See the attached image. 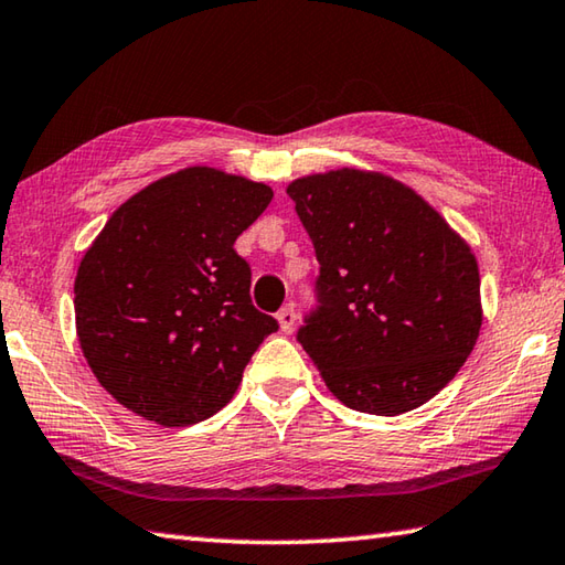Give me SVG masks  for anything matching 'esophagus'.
<instances>
[{
    "label": "esophagus",
    "instance_id": "esophagus-1",
    "mask_svg": "<svg viewBox=\"0 0 565 565\" xmlns=\"http://www.w3.org/2000/svg\"><path fill=\"white\" fill-rule=\"evenodd\" d=\"M276 319H279L281 331L289 333L294 329V323H296V311L291 309V306H286V309H281L279 313H276Z\"/></svg>",
    "mask_w": 565,
    "mask_h": 565
}]
</instances>
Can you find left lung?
Wrapping results in <instances>:
<instances>
[{"label":"left lung","mask_w":565,"mask_h":565,"mask_svg":"<svg viewBox=\"0 0 565 565\" xmlns=\"http://www.w3.org/2000/svg\"><path fill=\"white\" fill-rule=\"evenodd\" d=\"M286 194L321 264V309L299 341L323 384L361 414L424 406L481 331L471 246L424 196L381 171H321L294 179Z\"/></svg>","instance_id":"1"}]
</instances>
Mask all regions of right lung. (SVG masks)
<instances>
[{"label":"right lung","mask_w":565,"mask_h":565,"mask_svg":"<svg viewBox=\"0 0 565 565\" xmlns=\"http://www.w3.org/2000/svg\"><path fill=\"white\" fill-rule=\"evenodd\" d=\"M274 199L214 167L151 181L109 216L74 279L76 337L92 374L134 414L191 426L222 411L279 329L248 296L234 242Z\"/></svg>","instance_id":"add662e5"}]
</instances>
